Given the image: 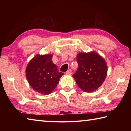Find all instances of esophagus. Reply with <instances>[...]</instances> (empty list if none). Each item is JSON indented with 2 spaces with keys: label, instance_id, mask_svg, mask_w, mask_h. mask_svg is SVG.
Listing matches in <instances>:
<instances>
[{
  "label": "esophagus",
  "instance_id": "obj_1",
  "mask_svg": "<svg viewBox=\"0 0 131 131\" xmlns=\"http://www.w3.org/2000/svg\"><path fill=\"white\" fill-rule=\"evenodd\" d=\"M66 74H68V75H71L72 74V70L71 69H69L68 70L67 72H66Z\"/></svg>",
  "mask_w": 131,
  "mask_h": 131
}]
</instances>
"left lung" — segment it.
Segmentation results:
<instances>
[{
  "mask_svg": "<svg viewBox=\"0 0 131 131\" xmlns=\"http://www.w3.org/2000/svg\"><path fill=\"white\" fill-rule=\"evenodd\" d=\"M79 67L73 77L79 87L91 92L100 87L107 73L105 59L95 51L80 52L76 57Z\"/></svg>",
  "mask_w": 131,
  "mask_h": 131,
  "instance_id": "8db88e82",
  "label": "left lung"
}]
</instances>
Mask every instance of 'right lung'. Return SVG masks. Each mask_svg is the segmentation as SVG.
<instances>
[{
  "label": "right lung",
  "instance_id": "obj_1",
  "mask_svg": "<svg viewBox=\"0 0 131 131\" xmlns=\"http://www.w3.org/2000/svg\"><path fill=\"white\" fill-rule=\"evenodd\" d=\"M53 55L37 54L29 62L26 68V77L34 91L42 95L52 93L63 75L53 63Z\"/></svg>",
  "mask_w": 131,
  "mask_h": 131
}]
</instances>
